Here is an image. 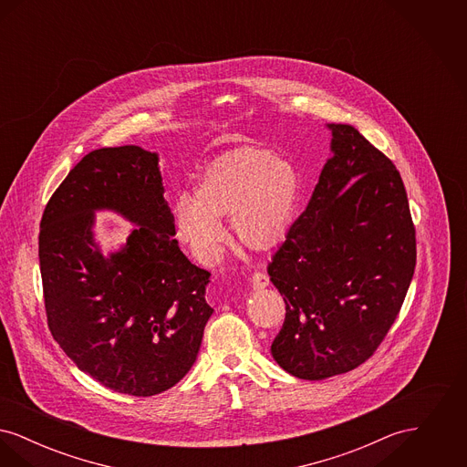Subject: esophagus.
<instances>
[{"instance_id":"obj_1","label":"esophagus","mask_w":467,"mask_h":467,"mask_svg":"<svg viewBox=\"0 0 467 467\" xmlns=\"http://www.w3.org/2000/svg\"><path fill=\"white\" fill-rule=\"evenodd\" d=\"M267 285H269V278L265 273H254V276H252V287L254 289H266Z\"/></svg>"}]
</instances>
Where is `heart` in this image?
Instances as JSON below:
<instances>
[{"label": "heart", "instance_id": "obj_1", "mask_svg": "<svg viewBox=\"0 0 467 467\" xmlns=\"http://www.w3.org/2000/svg\"><path fill=\"white\" fill-rule=\"evenodd\" d=\"M303 192L297 166L263 147H242L215 157L194 183L192 201L173 208L177 236L202 263L219 257L221 221L231 217L234 236L252 252L284 244Z\"/></svg>", "mask_w": 467, "mask_h": 467}]
</instances>
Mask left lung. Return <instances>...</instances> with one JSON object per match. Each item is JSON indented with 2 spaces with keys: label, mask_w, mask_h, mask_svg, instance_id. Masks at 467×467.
Instances as JSON below:
<instances>
[{
  "label": "left lung",
  "mask_w": 467,
  "mask_h": 467,
  "mask_svg": "<svg viewBox=\"0 0 467 467\" xmlns=\"http://www.w3.org/2000/svg\"><path fill=\"white\" fill-rule=\"evenodd\" d=\"M331 157L267 275L285 322L271 356L292 377L324 379L373 356L417 263L400 171L350 124H327Z\"/></svg>",
  "instance_id": "left-lung-1"
}]
</instances>
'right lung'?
Wrapping results in <instances>:
<instances>
[{"instance_id":"add662e5","label":"right lung","mask_w":467,"mask_h":467,"mask_svg":"<svg viewBox=\"0 0 467 467\" xmlns=\"http://www.w3.org/2000/svg\"><path fill=\"white\" fill-rule=\"evenodd\" d=\"M135 227L103 253L95 213ZM159 154L136 145L84 157L48 201L40 269L48 327L75 366L113 392L156 396L189 373L213 308L210 273L180 250Z\"/></svg>"}]
</instances>
